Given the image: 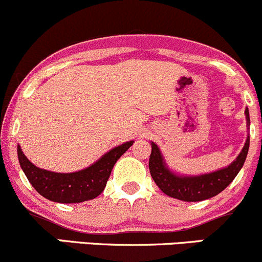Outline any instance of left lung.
<instances>
[{
  "label": "left lung",
  "instance_id": "8db88e82",
  "mask_svg": "<svg viewBox=\"0 0 262 262\" xmlns=\"http://www.w3.org/2000/svg\"><path fill=\"white\" fill-rule=\"evenodd\" d=\"M245 114L249 123L250 119L248 108L245 110ZM249 145L250 137L248 136L245 146H244L240 155L237 156L236 160L224 169L216 170V172L209 173V174L196 176V177H179L167 168L166 163L163 162L160 148L156 143L152 142V152L148 162L149 172H151L155 183L160 187V189L164 194L184 202H201L219 194L233 182V179L236 177L244 162H245Z\"/></svg>",
  "mask_w": 262,
  "mask_h": 262
}]
</instances>
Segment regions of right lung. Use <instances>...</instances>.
<instances>
[{
    "label": "right lung",
    "mask_w": 262,
    "mask_h": 262,
    "mask_svg": "<svg viewBox=\"0 0 262 262\" xmlns=\"http://www.w3.org/2000/svg\"><path fill=\"white\" fill-rule=\"evenodd\" d=\"M134 141L111 149L106 155L83 170L74 173H55L40 169L29 162L20 147H17L19 164L34 189L49 201L80 203L101 194L110 177L114 164L132 146Z\"/></svg>",
    "instance_id": "obj_1"
}]
</instances>
